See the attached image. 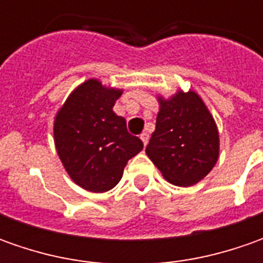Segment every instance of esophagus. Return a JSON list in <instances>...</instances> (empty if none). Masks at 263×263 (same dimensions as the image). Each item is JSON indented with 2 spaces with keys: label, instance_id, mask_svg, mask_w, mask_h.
<instances>
[{
  "label": "esophagus",
  "instance_id": "esophagus-1",
  "mask_svg": "<svg viewBox=\"0 0 263 263\" xmlns=\"http://www.w3.org/2000/svg\"><path fill=\"white\" fill-rule=\"evenodd\" d=\"M140 139H142V142H143V145L146 146L147 142H149V133H146V132H145V133H142V135H140Z\"/></svg>",
  "mask_w": 263,
  "mask_h": 263
}]
</instances>
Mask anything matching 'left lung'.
Here are the masks:
<instances>
[{
    "label": "left lung",
    "instance_id": "obj_1",
    "mask_svg": "<svg viewBox=\"0 0 263 263\" xmlns=\"http://www.w3.org/2000/svg\"><path fill=\"white\" fill-rule=\"evenodd\" d=\"M159 101L157 127L146 155L170 183L193 186L217 164L218 128L196 92H178Z\"/></svg>",
    "mask_w": 263,
    "mask_h": 263
}]
</instances>
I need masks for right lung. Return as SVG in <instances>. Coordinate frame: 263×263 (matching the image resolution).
Wrapping results in <instances>:
<instances>
[{"label": "right lung", "mask_w": 263, "mask_h": 263, "mask_svg": "<svg viewBox=\"0 0 263 263\" xmlns=\"http://www.w3.org/2000/svg\"><path fill=\"white\" fill-rule=\"evenodd\" d=\"M123 90L90 79L71 92L54 123L58 157L71 180L93 193L108 192L121 180L127 161L143 143L127 132L112 111Z\"/></svg>", "instance_id": "add662e5"}]
</instances>
